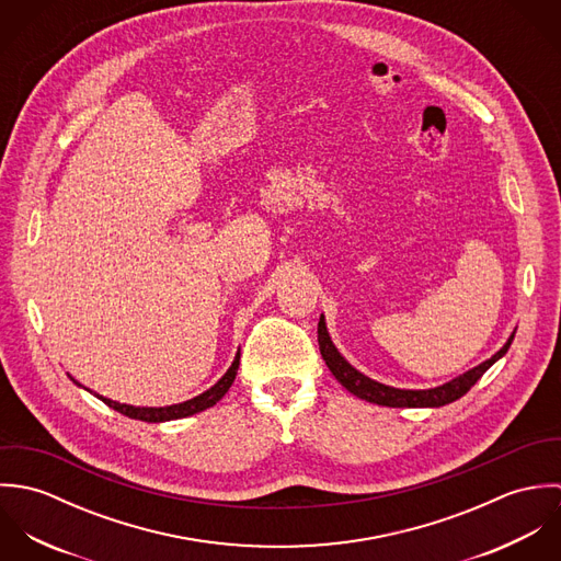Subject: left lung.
<instances>
[{
    "label": "left lung",
    "instance_id": "8db88e82",
    "mask_svg": "<svg viewBox=\"0 0 561 561\" xmlns=\"http://www.w3.org/2000/svg\"><path fill=\"white\" fill-rule=\"evenodd\" d=\"M514 334H516V330L507 336L503 347L496 354H492L488 360H483L478 367L465 371L462 376H458V378H454V380H449L440 387H434V389H398V387L382 385V382L365 376L356 367H352L345 360V356L336 350V345L332 343L323 316H320V323H318L321 358L325 360L332 376L341 382V387H345L352 396H356L360 400L371 401V403H378V405H389V408H440L445 403L460 400L499 358L505 356V352L510 350V345L514 341Z\"/></svg>",
    "mask_w": 561,
    "mask_h": 561
}]
</instances>
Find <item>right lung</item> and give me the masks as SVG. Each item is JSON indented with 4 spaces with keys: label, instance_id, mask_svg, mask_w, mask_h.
Instances as JSON below:
<instances>
[{
    "label": "right lung",
    "instance_id": "right-lung-1",
    "mask_svg": "<svg viewBox=\"0 0 561 561\" xmlns=\"http://www.w3.org/2000/svg\"><path fill=\"white\" fill-rule=\"evenodd\" d=\"M238 369H240V350H238V354H236L231 367L227 369V374H225L211 389H207L205 393H201V396H196V398H192V400L181 401V403H170V405H158V408H156V405H129V403L107 400V398H103V396H99V393L85 389L71 374H67V376H69L78 387L85 389L88 393H92L94 398H99L103 403H107L110 408H114L116 412H121V414H125V416H129V419H138V421H147V423H163V421H174V419L192 416V414H196V412H203V410L216 405L218 401L227 396V391L231 389V385H233V380H236V376H238Z\"/></svg>",
    "mask_w": 561,
    "mask_h": 561
}]
</instances>
